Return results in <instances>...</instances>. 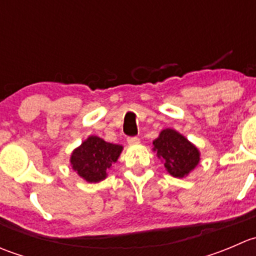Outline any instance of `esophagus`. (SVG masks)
<instances>
[{"label":"esophagus","mask_w":256,"mask_h":256,"mask_svg":"<svg viewBox=\"0 0 256 256\" xmlns=\"http://www.w3.org/2000/svg\"><path fill=\"white\" fill-rule=\"evenodd\" d=\"M138 142H140V138H128V144H138Z\"/></svg>","instance_id":"esophagus-1"}]
</instances>
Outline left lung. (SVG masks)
Masks as SVG:
<instances>
[{"label": "left lung", "mask_w": 256, "mask_h": 256, "mask_svg": "<svg viewBox=\"0 0 256 256\" xmlns=\"http://www.w3.org/2000/svg\"><path fill=\"white\" fill-rule=\"evenodd\" d=\"M152 144L166 171L176 178L187 177L200 161L197 146L174 128L162 130Z\"/></svg>", "instance_id": "left-lung-1"}]
</instances>
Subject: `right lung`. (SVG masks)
<instances>
[{
	"label": "right lung",
	"mask_w": 256,
	"mask_h": 256,
	"mask_svg": "<svg viewBox=\"0 0 256 256\" xmlns=\"http://www.w3.org/2000/svg\"><path fill=\"white\" fill-rule=\"evenodd\" d=\"M121 144L106 142L98 136H89L70 154V166L80 178L98 183L108 177V171L122 152Z\"/></svg>",
	"instance_id": "1"
}]
</instances>
